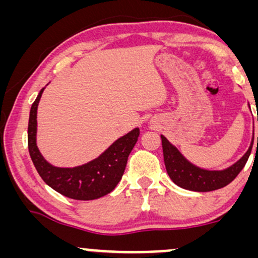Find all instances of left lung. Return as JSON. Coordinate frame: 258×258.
Here are the masks:
<instances>
[{
	"label": "left lung",
	"instance_id": "8db88e82",
	"mask_svg": "<svg viewBox=\"0 0 258 258\" xmlns=\"http://www.w3.org/2000/svg\"><path fill=\"white\" fill-rule=\"evenodd\" d=\"M161 142L165 166L170 178L180 188L193 191H211L229 184L244 168L253 144L252 141L245 155L230 167L223 171H209L190 164L164 136H161Z\"/></svg>",
	"mask_w": 258,
	"mask_h": 258
}]
</instances>
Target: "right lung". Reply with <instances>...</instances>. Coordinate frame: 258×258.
I'll use <instances>...</instances> for the list:
<instances>
[{
	"instance_id": "1",
	"label": "right lung",
	"mask_w": 258,
	"mask_h": 258,
	"mask_svg": "<svg viewBox=\"0 0 258 258\" xmlns=\"http://www.w3.org/2000/svg\"><path fill=\"white\" fill-rule=\"evenodd\" d=\"M43 88L32 103L28 127V147L38 174L55 191L75 200H94L114 190L122 178L127 159L137 143L139 128L117 139L99 158L73 168L54 167L43 159L36 146L37 105Z\"/></svg>"
}]
</instances>
